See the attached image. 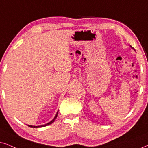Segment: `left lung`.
I'll return each mask as SVG.
<instances>
[{
    "instance_id": "1",
    "label": "left lung",
    "mask_w": 148,
    "mask_h": 148,
    "mask_svg": "<svg viewBox=\"0 0 148 148\" xmlns=\"http://www.w3.org/2000/svg\"><path fill=\"white\" fill-rule=\"evenodd\" d=\"M130 47H131V48H132V49H133V50H134V48H132V46H130Z\"/></svg>"
}]
</instances>
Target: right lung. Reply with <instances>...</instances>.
I'll return each instance as SVG.
<instances>
[{
  "mask_svg": "<svg viewBox=\"0 0 148 148\" xmlns=\"http://www.w3.org/2000/svg\"><path fill=\"white\" fill-rule=\"evenodd\" d=\"M58 112H59V111H57V114H56L55 115V117H54L53 118V119H52V120H51L50 121V122H48V123H47V124H44V125H41V126H32V125H28V126H29V127H31V128H42V127H44V126H48V125H50V124H51L52 123H53L54 121H55V120L56 119V118H57V114H58Z\"/></svg>",
  "mask_w": 148,
  "mask_h": 148,
  "instance_id": "1",
  "label": "right lung"
}]
</instances>
